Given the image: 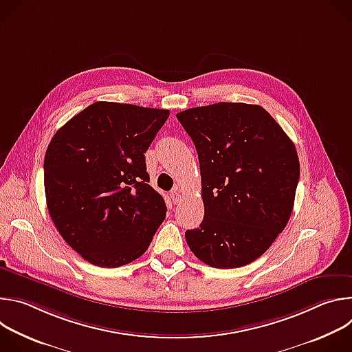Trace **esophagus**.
<instances>
[{"label":"esophagus","mask_w":352,"mask_h":352,"mask_svg":"<svg viewBox=\"0 0 352 352\" xmlns=\"http://www.w3.org/2000/svg\"><path fill=\"white\" fill-rule=\"evenodd\" d=\"M171 118H173V117H171ZM173 121H174V120H173ZM175 190H177V188H175ZM175 190H174V193H175Z\"/></svg>","instance_id":"esophagus-1"}]
</instances>
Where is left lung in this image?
<instances>
[{
	"instance_id": "1",
	"label": "left lung",
	"mask_w": 352,
	"mask_h": 352,
	"mask_svg": "<svg viewBox=\"0 0 352 352\" xmlns=\"http://www.w3.org/2000/svg\"><path fill=\"white\" fill-rule=\"evenodd\" d=\"M167 110L98 102L69 120L44 157L47 209L87 262L120 267L140 258L166 219L144 153Z\"/></svg>"
}]
</instances>
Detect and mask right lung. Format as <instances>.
Wrapping results in <instances>:
<instances>
[{
	"instance_id": "1",
	"label": "right lung",
	"mask_w": 352,
	"mask_h": 352,
	"mask_svg": "<svg viewBox=\"0 0 352 352\" xmlns=\"http://www.w3.org/2000/svg\"><path fill=\"white\" fill-rule=\"evenodd\" d=\"M190 136L202 175L205 217L185 239L217 269L262 256L285 228L299 162L294 143L262 107L216 103L177 114Z\"/></svg>"
}]
</instances>
